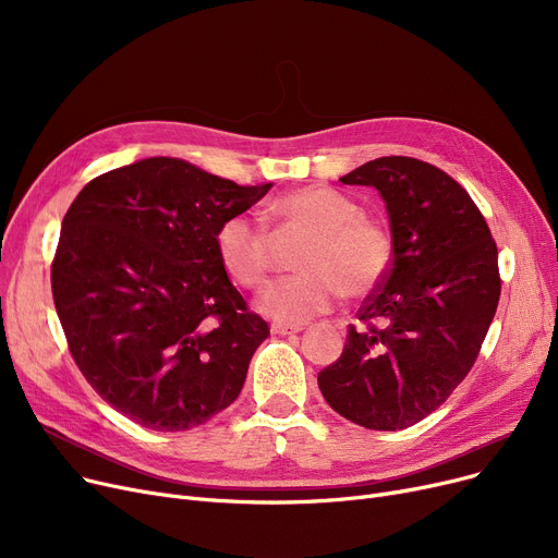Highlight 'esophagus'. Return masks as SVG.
<instances>
[{
    "instance_id": "esophagus-1",
    "label": "esophagus",
    "mask_w": 558,
    "mask_h": 558,
    "mask_svg": "<svg viewBox=\"0 0 558 558\" xmlns=\"http://www.w3.org/2000/svg\"><path fill=\"white\" fill-rule=\"evenodd\" d=\"M303 330V326H287V324H271V332L274 335H280V337H284V335H296V332H301Z\"/></svg>"
}]
</instances>
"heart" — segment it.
Segmentation results:
<instances>
[{
	"instance_id": "obj_1",
	"label": "heart",
	"mask_w": 558,
	"mask_h": 558,
	"mask_svg": "<svg viewBox=\"0 0 558 558\" xmlns=\"http://www.w3.org/2000/svg\"><path fill=\"white\" fill-rule=\"evenodd\" d=\"M267 217L284 230L305 232L296 253L301 274L278 280L259 299V310L282 324H305L326 314L339 296L362 299L389 274L396 240L391 228L362 215L360 205L330 187L307 185L269 203ZM217 255L234 282L262 289L274 269L269 232L244 215L217 230Z\"/></svg>"
}]
</instances>
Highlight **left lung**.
I'll return each instance as SVG.
<instances>
[{"mask_svg": "<svg viewBox=\"0 0 558 558\" xmlns=\"http://www.w3.org/2000/svg\"><path fill=\"white\" fill-rule=\"evenodd\" d=\"M339 181L385 198L396 255L318 389L343 418L396 432L429 416L471 373L500 301L497 246L471 194L429 162L375 158Z\"/></svg>", "mask_w": 558, "mask_h": 558, "instance_id": "8db88e82", "label": "left lung"}]
</instances>
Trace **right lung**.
Masks as SVG:
<instances>
[{"instance_id":"1","label":"right lung","mask_w":558,"mask_h":558,"mask_svg":"<svg viewBox=\"0 0 558 558\" xmlns=\"http://www.w3.org/2000/svg\"><path fill=\"white\" fill-rule=\"evenodd\" d=\"M269 190L146 158L97 175L70 205L53 305L83 377L137 425L192 429L240 396L269 326L230 282L215 238Z\"/></svg>"}]
</instances>
